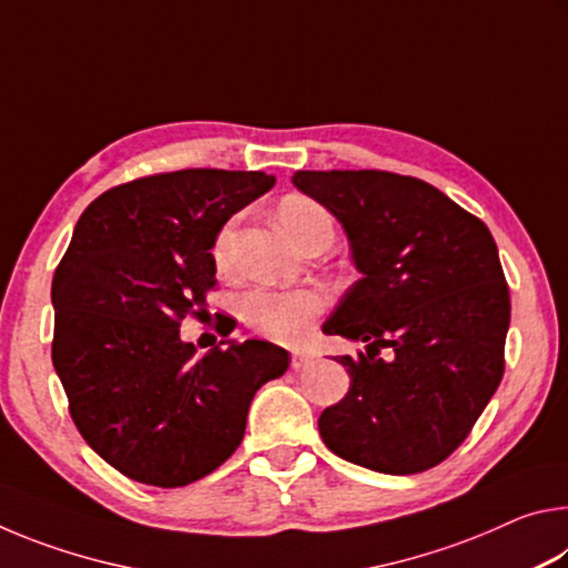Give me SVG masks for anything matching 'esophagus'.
<instances>
[{
  "label": "esophagus",
  "mask_w": 568,
  "mask_h": 568,
  "mask_svg": "<svg viewBox=\"0 0 568 568\" xmlns=\"http://www.w3.org/2000/svg\"><path fill=\"white\" fill-rule=\"evenodd\" d=\"M311 363H313V355H307V353H293V361H291L293 371H301V368H305V365H311Z\"/></svg>",
  "instance_id": "obj_1"
}]
</instances>
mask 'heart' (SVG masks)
Wrapping results in <instances>:
<instances>
[{
	"label": "heart",
	"mask_w": 568,
	"mask_h": 568,
	"mask_svg": "<svg viewBox=\"0 0 568 568\" xmlns=\"http://www.w3.org/2000/svg\"><path fill=\"white\" fill-rule=\"evenodd\" d=\"M277 220L297 247L307 250L315 243H333V215L311 197H285L277 207ZM230 240H233V225H225L213 247L220 267L227 265ZM325 307H328V297L318 287H253L240 301V315L247 328L263 338L295 345L313 333Z\"/></svg>",
	"instance_id": "obj_1"
}]
</instances>
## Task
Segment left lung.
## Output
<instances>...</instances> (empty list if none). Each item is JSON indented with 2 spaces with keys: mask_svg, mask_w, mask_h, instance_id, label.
Listing matches in <instances>:
<instances>
[{
  "mask_svg": "<svg viewBox=\"0 0 568 568\" xmlns=\"http://www.w3.org/2000/svg\"><path fill=\"white\" fill-rule=\"evenodd\" d=\"M293 185L341 220L363 273L323 325L369 353L335 358L351 390L321 413L325 446L378 474L438 466L504 378L511 297L491 230L396 172L297 170Z\"/></svg>",
  "mask_w": 568,
  "mask_h": 568,
  "instance_id": "left-lung-1",
  "label": "left lung"
}]
</instances>
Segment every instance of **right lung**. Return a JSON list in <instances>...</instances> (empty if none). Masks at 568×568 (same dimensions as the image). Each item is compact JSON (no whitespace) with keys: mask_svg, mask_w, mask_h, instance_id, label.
Listing matches in <instances>:
<instances>
[{"mask_svg":"<svg viewBox=\"0 0 568 568\" xmlns=\"http://www.w3.org/2000/svg\"><path fill=\"white\" fill-rule=\"evenodd\" d=\"M273 182L160 172L102 192L77 220L52 281V363L77 430L122 476L178 488L213 474L243 440L255 390L287 371L291 355L267 341L203 358L180 341L215 291L217 233ZM233 328L227 318L220 335Z\"/></svg>","mask_w":568,"mask_h":568,"instance_id":"right-lung-1","label":"right lung"}]
</instances>
